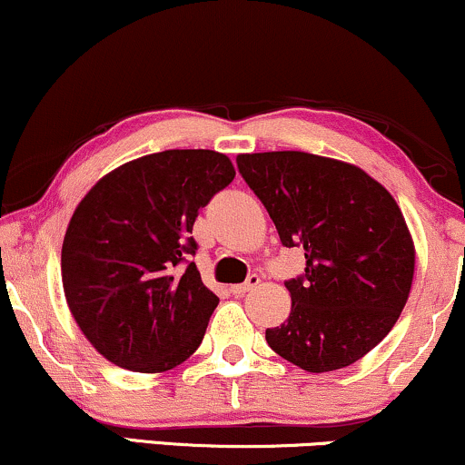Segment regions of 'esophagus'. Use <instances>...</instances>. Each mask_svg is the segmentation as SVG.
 Masks as SVG:
<instances>
[{"label":"esophagus","mask_w":465,"mask_h":465,"mask_svg":"<svg viewBox=\"0 0 465 465\" xmlns=\"http://www.w3.org/2000/svg\"><path fill=\"white\" fill-rule=\"evenodd\" d=\"M259 282H261V278H259V276H256V274H250V276H248V281L242 282V285H232L231 289H232L234 296H245V293L252 292L254 287H259Z\"/></svg>","instance_id":"34e87169"}]
</instances>
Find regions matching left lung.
Returning <instances> with one entry per match:
<instances>
[{"label": "left lung", "instance_id": "left-lung-1", "mask_svg": "<svg viewBox=\"0 0 465 465\" xmlns=\"http://www.w3.org/2000/svg\"><path fill=\"white\" fill-rule=\"evenodd\" d=\"M285 248L304 274L285 282L292 313L265 331L270 348L307 372L365 357L394 329L411 292L416 250L396 200L363 169L307 152L239 154Z\"/></svg>", "mask_w": 465, "mask_h": 465}]
</instances>
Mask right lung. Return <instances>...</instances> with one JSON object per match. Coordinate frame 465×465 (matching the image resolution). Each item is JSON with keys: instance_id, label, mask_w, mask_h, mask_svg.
Here are the masks:
<instances>
[{"instance_id": "obj_1", "label": "right lung", "mask_w": 465, "mask_h": 465, "mask_svg": "<svg viewBox=\"0 0 465 465\" xmlns=\"http://www.w3.org/2000/svg\"><path fill=\"white\" fill-rule=\"evenodd\" d=\"M232 178L220 152L165 150L113 169L75 206L60 256L64 298L108 361L154 374L198 351L220 298L191 261V231Z\"/></svg>"}]
</instances>
